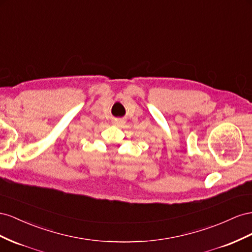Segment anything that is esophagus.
Masks as SVG:
<instances>
[{
    "mask_svg": "<svg viewBox=\"0 0 252 252\" xmlns=\"http://www.w3.org/2000/svg\"><path fill=\"white\" fill-rule=\"evenodd\" d=\"M121 122H122L121 120H117V121H116V124H121Z\"/></svg>",
    "mask_w": 252,
    "mask_h": 252,
    "instance_id": "obj_1",
    "label": "esophagus"
}]
</instances>
